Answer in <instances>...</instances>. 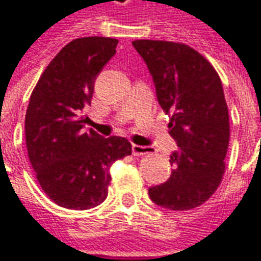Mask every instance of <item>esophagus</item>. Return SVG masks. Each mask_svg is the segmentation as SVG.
Returning <instances> with one entry per match:
<instances>
[{
	"label": "esophagus",
	"mask_w": 261,
	"mask_h": 261,
	"mask_svg": "<svg viewBox=\"0 0 261 261\" xmlns=\"http://www.w3.org/2000/svg\"><path fill=\"white\" fill-rule=\"evenodd\" d=\"M153 149L150 146H141V145H132V152H134L135 156H142V154H148L150 153Z\"/></svg>",
	"instance_id": "34e87169"
}]
</instances>
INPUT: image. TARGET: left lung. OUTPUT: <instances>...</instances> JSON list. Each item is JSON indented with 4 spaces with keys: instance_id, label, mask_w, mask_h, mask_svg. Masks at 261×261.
I'll use <instances>...</instances> for the list:
<instances>
[{
    "instance_id": "left-lung-1",
    "label": "left lung",
    "mask_w": 261,
    "mask_h": 261,
    "mask_svg": "<svg viewBox=\"0 0 261 261\" xmlns=\"http://www.w3.org/2000/svg\"><path fill=\"white\" fill-rule=\"evenodd\" d=\"M132 45L148 66L156 98L170 113L169 134L177 149L168 180L149 188V197L169 210L200 206L224 173L230 138L223 86L207 59L185 44L138 39Z\"/></svg>"
}]
</instances>
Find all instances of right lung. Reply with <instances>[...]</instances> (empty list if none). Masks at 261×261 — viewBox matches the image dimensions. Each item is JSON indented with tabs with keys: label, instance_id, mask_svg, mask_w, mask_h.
Instances as JSON below:
<instances>
[{
	"label": "right lung",
	"instance_id": "right-lung-1",
	"mask_svg": "<svg viewBox=\"0 0 261 261\" xmlns=\"http://www.w3.org/2000/svg\"><path fill=\"white\" fill-rule=\"evenodd\" d=\"M118 39L86 37L65 45L32 91L25 115V141L41 188L62 207L86 210L107 199L109 169L132 153L125 138H103L85 129L84 108L93 85L116 54Z\"/></svg>",
	"mask_w": 261,
	"mask_h": 261
}]
</instances>
